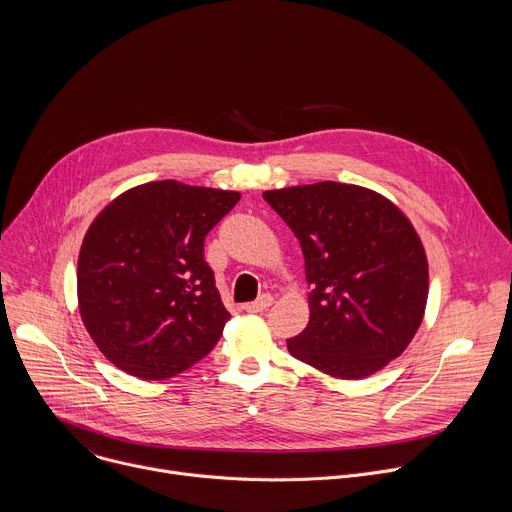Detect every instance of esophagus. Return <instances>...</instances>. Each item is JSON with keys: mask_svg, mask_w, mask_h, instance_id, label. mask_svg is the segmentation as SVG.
Segmentation results:
<instances>
[{"mask_svg": "<svg viewBox=\"0 0 512 512\" xmlns=\"http://www.w3.org/2000/svg\"><path fill=\"white\" fill-rule=\"evenodd\" d=\"M271 304H273V298H271L269 294H263L259 300H255V302H249V304H245L243 308H245L247 312H251V314H257V312H263V310H267Z\"/></svg>", "mask_w": 512, "mask_h": 512, "instance_id": "esophagus-1", "label": "esophagus"}]
</instances>
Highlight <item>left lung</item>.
<instances>
[{
  "label": "left lung",
  "mask_w": 512,
  "mask_h": 512,
  "mask_svg": "<svg viewBox=\"0 0 512 512\" xmlns=\"http://www.w3.org/2000/svg\"><path fill=\"white\" fill-rule=\"evenodd\" d=\"M300 241L310 322L291 356L338 379L381 371L415 336L429 271L409 218L385 196L340 182L263 192Z\"/></svg>",
  "instance_id": "8db88e82"
}]
</instances>
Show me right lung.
<instances>
[{
	"mask_svg": "<svg viewBox=\"0 0 512 512\" xmlns=\"http://www.w3.org/2000/svg\"><path fill=\"white\" fill-rule=\"evenodd\" d=\"M239 198L162 180L123 192L95 218L79 253V308L117 369L170 379L214 348L231 314L204 239Z\"/></svg>",
	"mask_w": 512,
	"mask_h": 512,
	"instance_id": "right-lung-1",
	"label": "right lung"
}]
</instances>
